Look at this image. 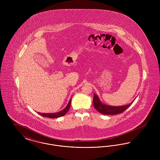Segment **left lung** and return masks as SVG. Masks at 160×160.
<instances>
[{"label": "left lung", "mask_w": 160, "mask_h": 160, "mask_svg": "<svg viewBox=\"0 0 160 160\" xmlns=\"http://www.w3.org/2000/svg\"><path fill=\"white\" fill-rule=\"evenodd\" d=\"M93 106L95 107V108L100 113L106 114V115H114V114L121 113L122 112H123L125 110H127L132 103V102L129 104H127L125 106H108V105L102 103L98 98V97L95 93L93 95Z\"/></svg>", "instance_id": "left-lung-1"}]
</instances>
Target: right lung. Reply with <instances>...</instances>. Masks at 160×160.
Listing matches in <instances>:
<instances>
[{
	"instance_id": "obj_1",
	"label": "right lung",
	"mask_w": 160,
	"mask_h": 160,
	"mask_svg": "<svg viewBox=\"0 0 160 160\" xmlns=\"http://www.w3.org/2000/svg\"><path fill=\"white\" fill-rule=\"evenodd\" d=\"M71 101V99H70V100H69L68 104L67 107L63 110H61L58 113H41L38 112V113H39V114H40V115H41V116H44V117L50 118H59L61 116H63L68 112L69 109L70 108Z\"/></svg>"
}]
</instances>
